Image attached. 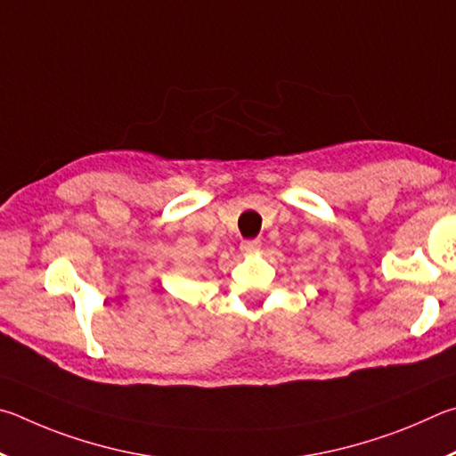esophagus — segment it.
I'll list each match as a JSON object with an SVG mask.
<instances>
[{"label": "esophagus", "mask_w": 456, "mask_h": 456, "mask_svg": "<svg viewBox=\"0 0 456 456\" xmlns=\"http://www.w3.org/2000/svg\"><path fill=\"white\" fill-rule=\"evenodd\" d=\"M260 240H244L242 244H240V250L244 252V254H252V252H256V250H260Z\"/></svg>", "instance_id": "1"}]
</instances>
